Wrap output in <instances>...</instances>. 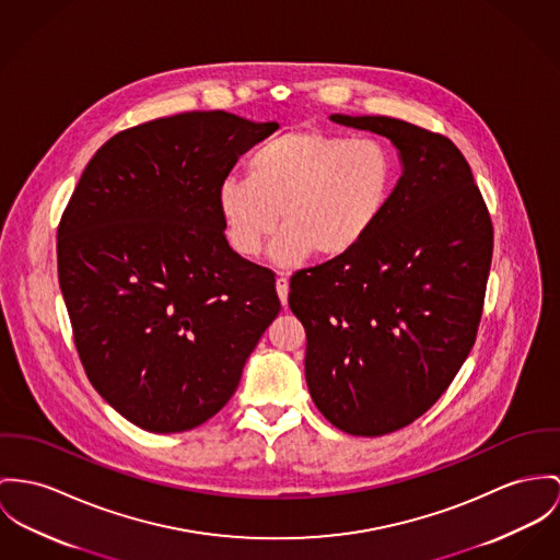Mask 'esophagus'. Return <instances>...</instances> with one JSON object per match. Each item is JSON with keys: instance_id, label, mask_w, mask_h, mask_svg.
I'll list each match as a JSON object with an SVG mask.
<instances>
[{"instance_id": "obj_1", "label": "esophagus", "mask_w": 560, "mask_h": 560, "mask_svg": "<svg viewBox=\"0 0 560 560\" xmlns=\"http://www.w3.org/2000/svg\"><path fill=\"white\" fill-rule=\"evenodd\" d=\"M277 294L283 306H288V292H290V281L285 277H277Z\"/></svg>"}]
</instances>
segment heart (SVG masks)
Returning <instances> with one entry per match:
<instances>
[{"label": "heart", "mask_w": 560, "mask_h": 560, "mask_svg": "<svg viewBox=\"0 0 560 560\" xmlns=\"http://www.w3.org/2000/svg\"><path fill=\"white\" fill-rule=\"evenodd\" d=\"M396 183V160L382 140L319 129H292L259 144L247 178L228 176L217 187V211L234 254L256 258L270 249L281 268L315 254H351L384 217Z\"/></svg>", "instance_id": "1"}]
</instances>
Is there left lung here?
<instances>
[{"mask_svg": "<svg viewBox=\"0 0 560 560\" xmlns=\"http://www.w3.org/2000/svg\"><path fill=\"white\" fill-rule=\"evenodd\" d=\"M387 138L400 178L377 228L343 258L301 270L290 308L306 332L304 377L339 431H398L447 389L475 343L492 223L445 136L392 117L330 115Z\"/></svg>", "mask_w": 560, "mask_h": 560, "instance_id": "1", "label": "left lung"}]
</instances>
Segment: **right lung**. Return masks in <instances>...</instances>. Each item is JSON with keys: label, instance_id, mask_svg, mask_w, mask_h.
Masks as SVG:
<instances>
[{"label": "right lung", "instance_id": "1", "mask_svg": "<svg viewBox=\"0 0 560 560\" xmlns=\"http://www.w3.org/2000/svg\"><path fill=\"white\" fill-rule=\"evenodd\" d=\"M277 129L225 110L126 129L63 211L59 288L86 377L142 431L213 418L281 311L275 275L230 249L217 211L219 183Z\"/></svg>", "mask_w": 560, "mask_h": 560}]
</instances>
